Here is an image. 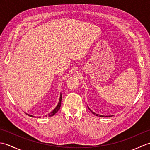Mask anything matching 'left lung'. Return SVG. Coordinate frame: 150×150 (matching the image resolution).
I'll return each instance as SVG.
<instances>
[{
	"mask_svg": "<svg viewBox=\"0 0 150 150\" xmlns=\"http://www.w3.org/2000/svg\"><path fill=\"white\" fill-rule=\"evenodd\" d=\"M89 109H90V108H89ZM90 110L91 111L92 113H93L95 115H96V116H100V117H104V116H103V115H98V114L95 113H94V112H93V111H91L90 109ZM109 117H111V116H109Z\"/></svg>",
	"mask_w": 150,
	"mask_h": 150,
	"instance_id": "8db88e82",
	"label": "left lung"
}]
</instances>
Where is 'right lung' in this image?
Returning a JSON list of instances; mask_svg holds the SVG:
<instances>
[{
  "label": "right lung",
  "instance_id": "obj_1",
  "mask_svg": "<svg viewBox=\"0 0 150 150\" xmlns=\"http://www.w3.org/2000/svg\"><path fill=\"white\" fill-rule=\"evenodd\" d=\"M61 100H62V96H61V95H60V99H59V102L58 105H57V107L55 108V110H54L53 111H52V112L48 114V117H52V116H53L54 115H55L57 112V111L59 110L60 108V106H61ZM28 115L30 116V117H33L32 115Z\"/></svg>",
  "mask_w": 150,
  "mask_h": 150
}]
</instances>
